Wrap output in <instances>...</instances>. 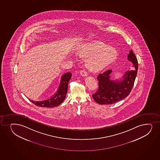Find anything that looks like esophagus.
I'll return each mask as SVG.
<instances>
[{"label": "esophagus", "instance_id": "1", "mask_svg": "<svg viewBox=\"0 0 160 160\" xmlns=\"http://www.w3.org/2000/svg\"><path fill=\"white\" fill-rule=\"evenodd\" d=\"M80 74L82 76H88V73H87L86 71H85L84 70H81L80 71Z\"/></svg>", "mask_w": 160, "mask_h": 160}]
</instances>
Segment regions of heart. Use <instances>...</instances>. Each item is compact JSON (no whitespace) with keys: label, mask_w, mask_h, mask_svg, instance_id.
I'll use <instances>...</instances> for the list:
<instances>
[{"label":"heart","mask_w":160,"mask_h":160,"mask_svg":"<svg viewBox=\"0 0 160 160\" xmlns=\"http://www.w3.org/2000/svg\"><path fill=\"white\" fill-rule=\"evenodd\" d=\"M79 57L87 58L86 66L92 72L103 70L114 62L118 57L115 49L100 42L83 44L77 50Z\"/></svg>","instance_id":"heart-1"}]
</instances>
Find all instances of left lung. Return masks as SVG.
<instances>
[{"label": "left lung", "mask_w": 160, "mask_h": 160, "mask_svg": "<svg viewBox=\"0 0 160 160\" xmlns=\"http://www.w3.org/2000/svg\"><path fill=\"white\" fill-rule=\"evenodd\" d=\"M128 60L133 64L131 70H128L122 79L112 81L110 74L112 70H107L100 73L97 77L99 88L92 98L100 105H110L124 99L129 96L134 85L138 71V61L132 50L128 55Z\"/></svg>", "instance_id": "obj_1"}]
</instances>
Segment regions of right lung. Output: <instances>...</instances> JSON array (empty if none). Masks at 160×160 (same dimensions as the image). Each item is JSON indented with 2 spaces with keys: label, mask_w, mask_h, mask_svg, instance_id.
I'll list each match as a JSON object with an SVG mask.
<instances>
[{
  "label": "right lung",
  "mask_w": 160,
  "mask_h": 160,
  "mask_svg": "<svg viewBox=\"0 0 160 160\" xmlns=\"http://www.w3.org/2000/svg\"><path fill=\"white\" fill-rule=\"evenodd\" d=\"M72 76V74L70 72H68L62 76L60 84L57 91L48 99L40 101H33L29 99V100L31 102L38 107L53 108L59 106L62 102L66 98L68 90V83L70 81Z\"/></svg>",
  "instance_id": "obj_1"
}]
</instances>
